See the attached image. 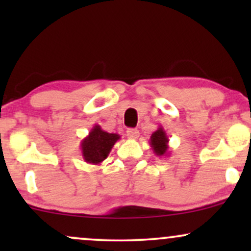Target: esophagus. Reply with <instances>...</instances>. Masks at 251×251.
<instances>
[{
	"label": "esophagus",
	"mask_w": 251,
	"mask_h": 251,
	"mask_svg": "<svg viewBox=\"0 0 251 251\" xmlns=\"http://www.w3.org/2000/svg\"><path fill=\"white\" fill-rule=\"evenodd\" d=\"M126 135H127L128 139L134 140V139H137L138 137H139V131H138V129H135V128H128L127 131H126Z\"/></svg>",
	"instance_id": "34e87169"
}]
</instances>
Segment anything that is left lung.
<instances>
[{
  "label": "left lung",
  "mask_w": 251,
  "mask_h": 251,
  "mask_svg": "<svg viewBox=\"0 0 251 251\" xmlns=\"http://www.w3.org/2000/svg\"><path fill=\"white\" fill-rule=\"evenodd\" d=\"M150 145L153 150V153L158 157H166L170 154L169 138L162 126H159L158 129H155L152 133L151 138H150Z\"/></svg>",
  "instance_id": "obj_1"
}]
</instances>
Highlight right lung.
<instances>
[{"label": "right lung", "mask_w": 251, "mask_h": 251, "mask_svg": "<svg viewBox=\"0 0 251 251\" xmlns=\"http://www.w3.org/2000/svg\"><path fill=\"white\" fill-rule=\"evenodd\" d=\"M119 139V134L108 133L100 125H94L80 144L83 160L88 164L99 165L108 157L112 148Z\"/></svg>", "instance_id": "obj_1"}]
</instances>
